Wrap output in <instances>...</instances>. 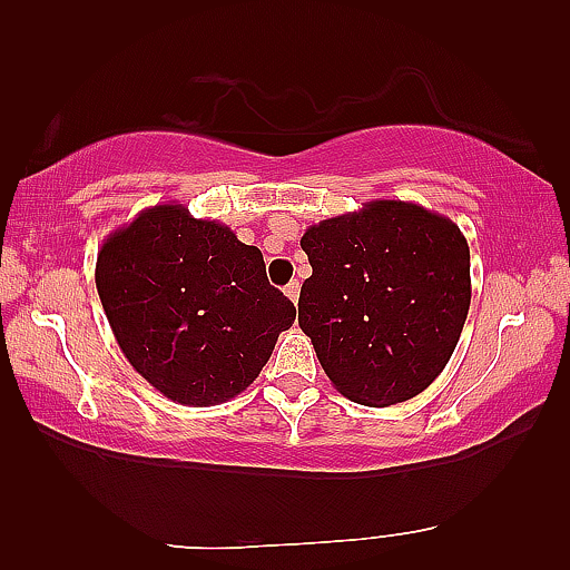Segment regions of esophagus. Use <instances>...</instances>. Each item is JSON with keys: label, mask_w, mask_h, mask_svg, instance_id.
<instances>
[{"label": "esophagus", "mask_w": 570, "mask_h": 570, "mask_svg": "<svg viewBox=\"0 0 570 570\" xmlns=\"http://www.w3.org/2000/svg\"><path fill=\"white\" fill-rule=\"evenodd\" d=\"M284 294H286L288 298H292L294 304H296V301H298V294H301V284L296 282V278H294V282H288V284L284 286Z\"/></svg>", "instance_id": "34e87169"}]
</instances>
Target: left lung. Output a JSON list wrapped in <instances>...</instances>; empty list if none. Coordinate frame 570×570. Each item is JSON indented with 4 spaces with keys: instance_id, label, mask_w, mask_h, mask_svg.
<instances>
[{
    "instance_id": "obj_1",
    "label": "left lung",
    "mask_w": 570,
    "mask_h": 570,
    "mask_svg": "<svg viewBox=\"0 0 570 570\" xmlns=\"http://www.w3.org/2000/svg\"><path fill=\"white\" fill-rule=\"evenodd\" d=\"M298 325L343 396L392 406L439 377L470 308V249L445 215L370 200L301 237Z\"/></svg>"
}]
</instances>
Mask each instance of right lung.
<instances>
[{
  "label": "right lung",
  "instance_id": "1",
  "mask_svg": "<svg viewBox=\"0 0 570 570\" xmlns=\"http://www.w3.org/2000/svg\"><path fill=\"white\" fill-rule=\"evenodd\" d=\"M95 284L129 365L186 406L245 392L296 308L266 282L257 247L186 205L141 210L102 242Z\"/></svg>",
  "mask_w": 570,
  "mask_h": 570
}]
</instances>
